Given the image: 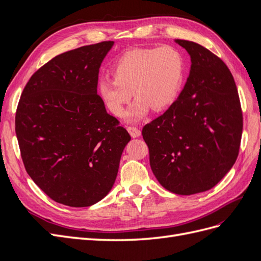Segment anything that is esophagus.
Instances as JSON below:
<instances>
[{
    "mask_svg": "<svg viewBox=\"0 0 261 261\" xmlns=\"http://www.w3.org/2000/svg\"><path fill=\"white\" fill-rule=\"evenodd\" d=\"M127 130H128V133L130 134V136L132 137H139L140 136V130L136 127V126H132V125H129V126H127Z\"/></svg>",
    "mask_w": 261,
    "mask_h": 261,
    "instance_id": "obj_1",
    "label": "esophagus"
}]
</instances>
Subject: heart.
I'll list each match as a JSON object with an SVG mask.
<instances>
[{"label":"heart","instance_id":"obj_1","mask_svg":"<svg viewBox=\"0 0 261 261\" xmlns=\"http://www.w3.org/2000/svg\"><path fill=\"white\" fill-rule=\"evenodd\" d=\"M113 80H103L98 93L109 111L121 115L132 99L137 100L126 113L128 120H138L149 109L162 111L174 102L185 76V59L172 45L160 48H134L118 57L111 67Z\"/></svg>","mask_w":261,"mask_h":261}]
</instances>
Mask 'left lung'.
Instances as JSON below:
<instances>
[{
    "label": "left lung",
    "mask_w": 261,
    "mask_h": 261,
    "mask_svg": "<svg viewBox=\"0 0 261 261\" xmlns=\"http://www.w3.org/2000/svg\"><path fill=\"white\" fill-rule=\"evenodd\" d=\"M176 42L191 55L189 77L178 98L141 134L159 183L171 193L193 195L216 186L233 167L243 112L225 63L198 43Z\"/></svg>",
    "instance_id": "1"
}]
</instances>
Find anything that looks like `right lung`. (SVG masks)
I'll list each match as a JSON object with an SVG mask.
<instances>
[{
	"label": "right lung",
	"instance_id": "add662e5",
	"mask_svg": "<svg viewBox=\"0 0 261 261\" xmlns=\"http://www.w3.org/2000/svg\"><path fill=\"white\" fill-rule=\"evenodd\" d=\"M113 41L70 50L30 77L15 116L29 176L50 198L81 208L111 191L128 132L97 93L99 68Z\"/></svg>",
	"mask_w": 261,
	"mask_h": 261
}]
</instances>
